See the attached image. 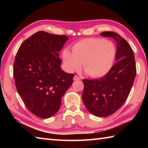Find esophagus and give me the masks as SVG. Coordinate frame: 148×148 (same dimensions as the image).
<instances>
[{"label":"esophagus","mask_w":148,"mask_h":148,"mask_svg":"<svg viewBox=\"0 0 148 148\" xmlns=\"http://www.w3.org/2000/svg\"><path fill=\"white\" fill-rule=\"evenodd\" d=\"M79 79H80L79 77H78L77 76H74V77H73V79L74 81H77V80H79Z\"/></svg>","instance_id":"34e87169"}]
</instances>
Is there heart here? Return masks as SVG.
Here are the masks:
<instances>
[{
  "label": "heart",
  "mask_w": 148,
  "mask_h": 148,
  "mask_svg": "<svg viewBox=\"0 0 148 148\" xmlns=\"http://www.w3.org/2000/svg\"><path fill=\"white\" fill-rule=\"evenodd\" d=\"M116 54V47L111 41L91 38L77 42L72 46V51L65 48L62 59L68 72L77 71L83 63V69L89 76L99 77L111 70Z\"/></svg>",
  "instance_id": "1"
}]
</instances>
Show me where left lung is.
I'll return each instance as SVG.
<instances>
[{
    "label": "left lung",
    "mask_w": 148,
    "mask_h": 148,
    "mask_svg": "<svg viewBox=\"0 0 148 148\" xmlns=\"http://www.w3.org/2000/svg\"><path fill=\"white\" fill-rule=\"evenodd\" d=\"M101 35L117 42L116 64L104 76L84 79L82 101L87 110L97 117H107L125 103L136 76L134 56L131 47L119 34L103 32Z\"/></svg>",
    "instance_id": "left-lung-1"
}]
</instances>
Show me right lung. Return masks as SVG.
Masks as SVG:
<instances>
[{
    "instance_id": "add662e5",
    "label": "right lung",
    "mask_w": 148,
    "mask_h": 148,
    "mask_svg": "<svg viewBox=\"0 0 148 148\" xmlns=\"http://www.w3.org/2000/svg\"><path fill=\"white\" fill-rule=\"evenodd\" d=\"M68 40L65 35L38 31L22 43L15 58L17 92L29 111L40 118L58 112L62 96L73 82L74 74L62 71L59 58Z\"/></svg>"
}]
</instances>
